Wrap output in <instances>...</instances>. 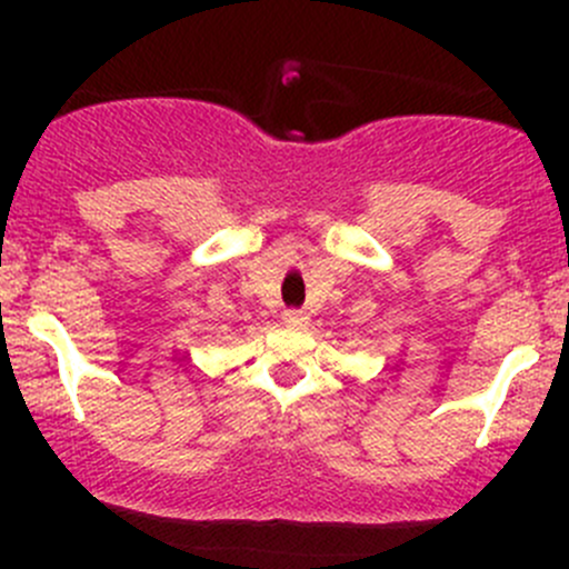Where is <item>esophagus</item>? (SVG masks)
<instances>
[{"label":"esophagus","mask_w":569,"mask_h":569,"mask_svg":"<svg viewBox=\"0 0 569 569\" xmlns=\"http://www.w3.org/2000/svg\"><path fill=\"white\" fill-rule=\"evenodd\" d=\"M283 321L289 327H302L308 321V317L302 311H283Z\"/></svg>","instance_id":"1"}]
</instances>
